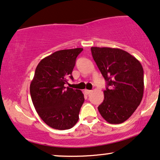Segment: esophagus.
<instances>
[{
	"label": "esophagus",
	"instance_id": "esophagus-1",
	"mask_svg": "<svg viewBox=\"0 0 160 160\" xmlns=\"http://www.w3.org/2000/svg\"><path fill=\"white\" fill-rule=\"evenodd\" d=\"M84 94L85 95H88V94H90V93H91V91H90V90H84Z\"/></svg>",
	"mask_w": 160,
	"mask_h": 160
}]
</instances>
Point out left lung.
<instances>
[{
    "label": "left lung",
    "instance_id": "obj_1",
    "mask_svg": "<svg viewBox=\"0 0 160 160\" xmlns=\"http://www.w3.org/2000/svg\"><path fill=\"white\" fill-rule=\"evenodd\" d=\"M91 53L107 82L99 113L108 123H123L142 102L143 67L134 56L120 48L91 47Z\"/></svg>",
    "mask_w": 160,
    "mask_h": 160
}]
</instances>
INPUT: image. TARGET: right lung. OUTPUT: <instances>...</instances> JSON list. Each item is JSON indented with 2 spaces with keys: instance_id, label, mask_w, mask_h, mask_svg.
Here are the masks:
<instances>
[{
  "instance_id": "right-lung-1",
  "label": "right lung",
  "mask_w": 160,
  "mask_h": 160,
  "mask_svg": "<svg viewBox=\"0 0 160 160\" xmlns=\"http://www.w3.org/2000/svg\"><path fill=\"white\" fill-rule=\"evenodd\" d=\"M82 48L60 50L47 56L37 65L30 85L32 102L37 114L52 128L64 130L78 121L84 94L64 84L72 76L77 56Z\"/></svg>"
}]
</instances>
